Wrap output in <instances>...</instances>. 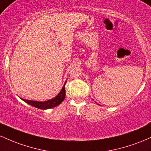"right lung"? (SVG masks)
Wrapping results in <instances>:
<instances>
[{
	"mask_svg": "<svg viewBox=\"0 0 151 151\" xmlns=\"http://www.w3.org/2000/svg\"><path fill=\"white\" fill-rule=\"evenodd\" d=\"M66 83V82L64 84L63 87L60 91V92L58 94L57 96H55V98H52V99L48 100L47 101H43V102H40V101H29V100H25V99H21L23 101H25V103H27L28 104L30 105V106H33V107L39 108V109H48V108H54L55 106H58L63 101H64L65 97V85Z\"/></svg>",
	"mask_w": 151,
	"mask_h": 151,
	"instance_id": "add662e5",
	"label": "right lung"
}]
</instances>
